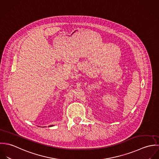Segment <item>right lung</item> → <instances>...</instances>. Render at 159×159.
I'll use <instances>...</instances> for the list:
<instances>
[{"label":"right lung","instance_id":"obj_1","mask_svg":"<svg viewBox=\"0 0 159 159\" xmlns=\"http://www.w3.org/2000/svg\"><path fill=\"white\" fill-rule=\"evenodd\" d=\"M52 126H53V125H50V126H49V127H52Z\"/></svg>","mask_w":159,"mask_h":159}]
</instances>
